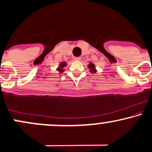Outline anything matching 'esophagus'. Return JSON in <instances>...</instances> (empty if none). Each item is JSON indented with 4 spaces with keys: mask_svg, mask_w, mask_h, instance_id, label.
Here are the masks:
<instances>
[{
    "mask_svg": "<svg viewBox=\"0 0 152 152\" xmlns=\"http://www.w3.org/2000/svg\"><path fill=\"white\" fill-rule=\"evenodd\" d=\"M74 60H75V61H80V60H81V58H80V57H75Z\"/></svg>",
    "mask_w": 152,
    "mask_h": 152,
    "instance_id": "34e87169",
    "label": "esophagus"
}]
</instances>
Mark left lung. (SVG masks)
<instances>
[{"label":"left lung","instance_id":"left-lung-1","mask_svg":"<svg viewBox=\"0 0 152 152\" xmlns=\"http://www.w3.org/2000/svg\"><path fill=\"white\" fill-rule=\"evenodd\" d=\"M94 65L93 64V63H89V68H90V69H91V72H94V73H95L96 72V69H95L94 68Z\"/></svg>","mask_w":152,"mask_h":152}]
</instances>
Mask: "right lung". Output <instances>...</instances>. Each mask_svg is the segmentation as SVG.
Returning a JSON list of instances; mask_svg holds the SVG:
<instances>
[{
  "instance_id": "1",
  "label": "right lung",
  "mask_w": 152,
  "mask_h": 152,
  "mask_svg": "<svg viewBox=\"0 0 152 152\" xmlns=\"http://www.w3.org/2000/svg\"><path fill=\"white\" fill-rule=\"evenodd\" d=\"M66 65V63H61V64H60V67L58 68V71H59V72H61V73L63 72V71H63V70L62 69V68H64Z\"/></svg>"
}]
</instances>
